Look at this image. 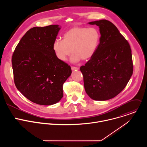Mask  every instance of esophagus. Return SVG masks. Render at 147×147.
<instances>
[{
    "label": "esophagus",
    "instance_id": "obj_1",
    "mask_svg": "<svg viewBox=\"0 0 147 147\" xmlns=\"http://www.w3.org/2000/svg\"><path fill=\"white\" fill-rule=\"evenodd\" d=\"M79 69V68L78 67H73V66H72L71 67V70H78Z\"/></svg>",
    "mask_w": 147,
    "mask_h": 147
}]
</instances>
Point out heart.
<instances>
[{
    "instance_id": "heart-1",
    "label": "heart",
    "mask_w": 147,
    "mask_h": 147,
    "mask_svg": "<svg viewBox=\"0 0 147 147\" xmlns=\"http://www.w3.org/2000/svg\"><path fill=\"white\" fill-rule=\"evenodd\" d=\"M100 32L95 27H74L63 35V40L56 39L52 49L57 59L65 61L73 53L71 60L79 62L81 59L88 60L96 53L100 42Z\"/></svg>"
}]
</instances>
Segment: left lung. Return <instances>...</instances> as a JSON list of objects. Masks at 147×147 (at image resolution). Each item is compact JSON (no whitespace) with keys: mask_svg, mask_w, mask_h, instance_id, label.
<instances>
[{"mask_svg":"<svg viewBox=\"0 0 147 147\" xmlns=\"http://www.w3.org/2000/svg\"><path fill=\"white\" fill-rule=\"evenodd\" d=\"M100 34L98 49L80 67L86 93L95 100H106L120 93L133 71L132 54L128 41L117 27L107 20L89 23Z\"/></svg>","mask_w":147,"mask_h":147,"instance_id":"8db88e82","label":"left lung"}]
</instances>
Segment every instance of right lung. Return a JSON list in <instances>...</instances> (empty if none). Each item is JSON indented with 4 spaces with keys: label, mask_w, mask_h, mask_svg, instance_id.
<instances>
[{
    "label": "right lung",
    "mask_w": 147,
    "mask_h": 147,
    "mask_svg": "<svg viewBox=\"0 0 147 147\" xmlns=\"http://www.w3.org/2000/svg\"><path fill=\"white\" fill-rule=\"evenodd\" d=\"M33 27L20 40L11 62L16 87L25 97L41 105L57 103L71 69L56 57L52 49L60 27Z\"/></svg>",
    "instance_id": "obj_1"
}]
</instances>
